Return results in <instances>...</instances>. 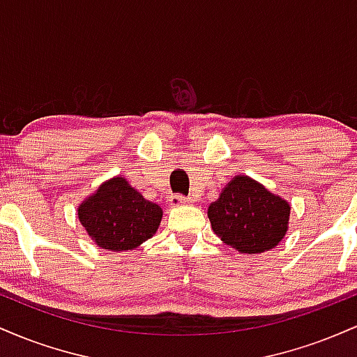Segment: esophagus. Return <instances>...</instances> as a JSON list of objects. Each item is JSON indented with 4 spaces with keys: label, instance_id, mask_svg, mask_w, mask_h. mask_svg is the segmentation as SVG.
<instances>
[{
    "label": "esophagus",
    "instance_id": "esophagus-1",
    "mask_svg": "<svg viewBox=\"0 0 357 357\" xmlns=\"http://www.w3.org/2000/svg\"><path fill=\"white\" fill-rule=\"evenodd\" d=\"M191 202H192L191 198H188V196H183V195H173L169 198L171 206H181V204H188Z\"/></svg>",
    "mask_w": 357,
    "mask_h": 357
}]
</instances>
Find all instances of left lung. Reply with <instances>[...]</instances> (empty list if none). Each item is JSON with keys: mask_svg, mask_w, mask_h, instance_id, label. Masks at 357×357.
Here are the masks:
<instances>
[{"mask_svg": "<svg viewBox=\"0 0 357 357\" xmlns=\"http://www.w3.org/2000/svg\"><path fill=\"white\" fill-rule=\"evenodd\" d=\"M290 206L247 176H235L208 208L211 228L241 253H261L284 238Z\"/></svg>", "mask_w": 357, "mask_h": 357, "instance_id": "8db88e82", "label": "left lung"}]
</instances>
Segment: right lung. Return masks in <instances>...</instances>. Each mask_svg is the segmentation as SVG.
Returning a JSON list of instances; mask_svg holds the SVG:
<instances>
[{
    "label": "right lung",
    "instance_id": "obj_1",
    "mask_svg": "<svg viewBox=\"0 0 357 357\" xmlns=\"http://www.w3.org/2000/svg\"><path fill=\"white\" fill-rule=\"evenodd\" d=\"M162 210L142 198L124 178H114L79 208L80 223L99 247L132 250L154 235Z\"/></svg>",
    "mask_w": 357,
    "mask_h": 357
}]
</instances>
